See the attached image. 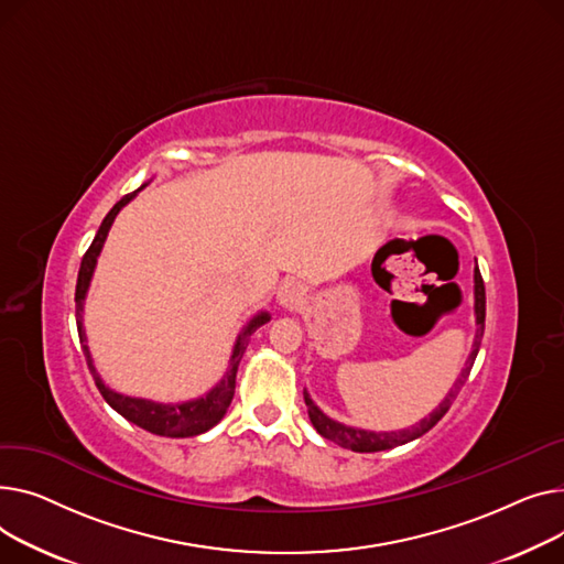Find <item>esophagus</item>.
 I'll return each mask as SVG.
<instances>
[{
	"mask_svg": "<svg viewBox=\"0 0 564 564\" xmlns=\"http://www.w3.org/2000/svg\"><path fill=\"white\" fill-rule=\"evenodd\" d=\"M278 301L286 310H297L305 303V286L295 280H289L280 286L278 291Z\"/></svg>",
	"mask_w": 564,
	"mask_h": 564,
	"instance_id": "obj_1",
	"label": "esophagus"
}]
</instances>
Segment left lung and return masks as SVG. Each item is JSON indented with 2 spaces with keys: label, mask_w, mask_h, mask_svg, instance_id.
Listing matches in <instances>:
<instances>
[{
  "label": "left lung",
  "mask_w": 564,
  "mask_h": 564,
  "mask_svg": "<svg viewBox=\"0 0 564 564\" xmlns=\"http://www.w3.org/2000/svg\"><path fill=\"white\" fill-rule=\"evenodd\" d=\"M474 297H476V337H474V348H471V355L467 359V367L462 369L457 382L453 384V389L448 391L446 399L440 403L437 410H433V414H427L421 423L408 427V430H399V433H373V430H361V427H350V425H344L335 419H329L327 414H323L314 401L310 399L307 389L303 391L305 393V405H307V412H310V421L312 425L316 427V433L323 435L325 440L339 444L341 448H350L355 453H376V451H387V448H393V446H401V444H408L412 440H419L421 435H425L430 427L437 425V421L448 412V408L453 405L455 395L459 393V389L465 387L469 373H471V367L476 361V355L480 350V339H482V333H485V284H482V275L478 271V263L474 269Z\"/></svg>",
  "instance_id": "obj_1"
}]
</instances>
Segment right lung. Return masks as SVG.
I'll return each instance as SVG.
<instances>
[{
    "mask_svg": "<svg viewBox=\"0 0 564 564\" xmlns=\"http://www.w3.org/2000/svg\"><path fill=\"white\" fill-rule=\"evenodd\" d=\"M145 186V184H143ZM141 186V188H143ZM139 188V191H141ZM127 193L122 200H118L113 205V209L105 216L102 225H99L97 235L90 243V248L86 250L84 259H82V267H79V275H77V289H75V303H77V329H79V341H82V348H84V357H86V364L88 369L93 373V380L99 389V393L105 395V401L118 412L122 414L127 421L137 423L139 427L148 430V433L152 435H161V437H195V435H203L207 433L209 427H214L227 412L231 399H235V387H237V371H239V361L248 348V341L250 337L254 335V329L261 327L263 323H269L271 316L269 312H259L254 318H250V323L243 327V333L237 337V344H235V350H231V357H229V369L227 373L223 376V380L205 395H200V399L195 401H186V403H154V401H148V399H131V395H122L113 389H109L102 378H99V373L95 371V364H93V357H90V350L86 346V333H84V323H82V312H84V301H86V293H88V286H90V280H93V271H95V263H97V257L99 252H102V246L107 241V235L109 229L118 216V212L131 203L137 197V193Z\"/></svg>",
    "mask_w": 564,
    "mask_h": 564,
    "instance_id": "1",
    "label": "right lung"
}]
</instances>
